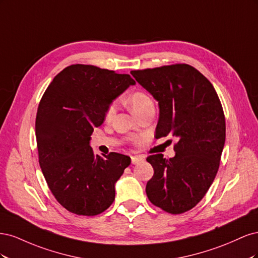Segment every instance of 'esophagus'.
I'll return each mask as SVG.
<instances>
[{
  "mask_svg": "<svg viewBox=\"0 0 258 258\" xmlns=\"http://www.w3.org/2000/svg\"><path fill=\"white\" fill-rule=\"evenodd\" d=\"M143 160H144V158L141 157V156H132V157H131V162L134 163V165H137V163L142 162Z\"/></svg>",
  "mask_w": 258,
  "mask_h": 258,
  "instance_id": "esophagus-1",
  "label": "esophagus"
}]
</instances>
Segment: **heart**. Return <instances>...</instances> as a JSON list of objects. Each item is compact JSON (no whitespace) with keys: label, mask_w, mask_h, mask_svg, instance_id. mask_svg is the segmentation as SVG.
Masks as SVG:
<instances>
[{"label":"heart","mask_w":258,"mask_h":258,"mask_svg":"<svg viewBox=\"0 0 258 258\" xmlns=\"http://www.w3.org/2000/svg\"><path fill=\"white\" fill-rule=\"evenodd\" d=\"M153 103V100L152 98L147 95L146 92L144 91H136L131 95V97L128 100V104L131 108V111L136 113L139 110H141L142 107L148 105V104H152ZM116 110V104L112 103L110 106H108L107 111L105 113V118L106 119H111L112 116L114 115Z\"/></svg>","instance_id":"b5f03b06"}]
</instances>
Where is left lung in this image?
Wrapping results in <instances>:
<instances>
[{"label": "left lung", "mask_w": 258, "mask_h": 258, "mask_svg": "<svg viewBox=\"0 0 258 258\" xmlns=\"http://www.w3.org/2000/svg\"><path fill=\"white\" fill-rule=\"evenodd\" d=\"M159 105L155 137L173 136L175 156H148L154 169L146 184L152 204L171 214L189 211L205 197L220 167L226 123L214 87L188 64L131 71Z\"/></svg>", "instance_id": "8db88e82"}]
</instances>
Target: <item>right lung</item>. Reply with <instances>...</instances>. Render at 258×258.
I'll return each mask as SVG.
<instances>
[{
	"mask_svg": "<svg viewBox=\"0 0 258 258\" xmlns=\"http://www.w3.org/2000/svg\"><path fill=\"white\" fill-rule=\"evenodd\" d=\"M136 81L95 66L72 64L54 76L38 104L35 136L38 162L50 191L69 212L98 215L115 199V183L129 156L95 155L93 129L113 100Z\"/></svg>",
	"mask_w": 258,
	"mask_h": 258,
	"instance_id": "obj_1",
	"label": "right lung"
}]
</instances>
